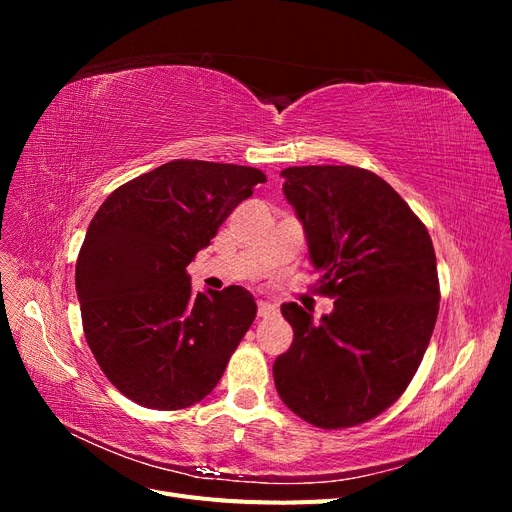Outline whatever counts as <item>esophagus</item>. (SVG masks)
<instances>
[{"label": "esophagus", "instance_id": "esophagus-1", "mask_svg": "<svg viewBox=\"0 0 512 512\" xmlns=\"http://www.w3.org/2000/svg\"><path fill=\"white\" fill-rule=\"evenodd\" d=\"M277 312V307L273 305V303H269V301H258V316L260 318H269V316H273Z\"/></svg>", "mask_w": 512, "mask_h": 512}]
</instances>
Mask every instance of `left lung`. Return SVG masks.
Instances as JSON below:
<instances>
[{
    "instance_id": "8db88e82",
    "label": "left lung",
    "mask_w": 512,
    "mask_h": 512,
    "mask_svg": "<svg viewBox=\"0 0 512 512\" xmlns=\"http://www.w3.org/2000/svg\"><path fill=\"white\" fill-rule=\"evenodd\" d=\"M284 196L333 312L320 322L284 303L294 339L273 363L275 389L303 421L352 427L406 391L436 327L440 286L425 224L376 173L290 166Z\"/></svg>"
}]
</instances>
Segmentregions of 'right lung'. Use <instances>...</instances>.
<instances>
[{"mask_svg": "<svg viewBox=\"0 0 512 512\" xmlns=\"http://www.w3.org/2000/svg\"><path fill=\"white\" fill-rule=\"evenodd\" d=\"M265 181L252 166L173 160L123 183L91 220L76 260L85 339L138 406L205 399L252 327L250 290L194 292L185 267Z\"/></svg>", "mask_w": 512, "mask_h": 512, "instance_id": "1", "label": "right lung"}]
</instances>
